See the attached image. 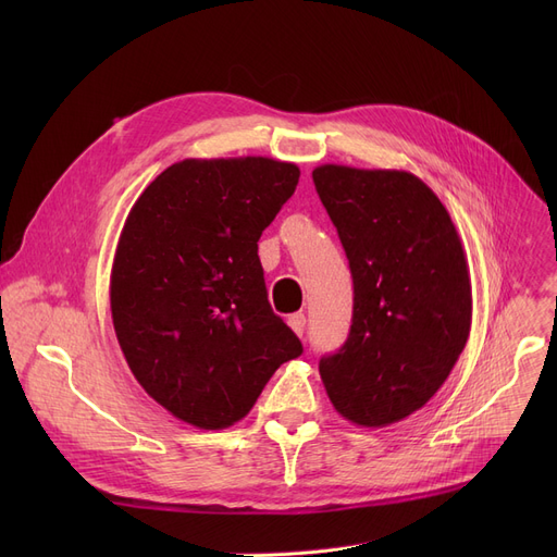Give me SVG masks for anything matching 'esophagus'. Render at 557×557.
<instances>
[{"mask_svg":"<svg viewBox=\"0 0 557 557\" xmlns=\"http://www.w3.org/2000/svg\"><path fill=\"white\" fill-rule=\"evenodd\" d=\"M288 327L294 330L298 336H302V334H305V327H307V318H305V313H294V315H288Z\"/></svg>","mask_w":557,"mask_h":557,"instance_id":"34e87169","label":"esophagus"}]
</instances>
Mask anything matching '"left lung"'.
<instances>
[{
	"label": "left lung",
	"mask_w": 557,
	"mask_h": 557,
	"mask_svg": "<svg viewBox=\"0 0 557 557\" xmlns=\"http://www.w3.org/2000/svg\"><path fill=\"white\" fill-rule=\"evenodd\" d=\"M311 175L355 282L347 341L318 370L345 420L386 426L422 408L458 361L472 327L470 269L418 175L343 164Z\"/></svg>",
	"instance_id": "1"
}]
</instances>
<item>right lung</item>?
<instances>
[{
    "label": "right lung",
    "instance_id": "add662e5",
    "mask_svg": "<svg viewBox=\"0 0 557 557\" xmlns=\"http://www.w3.org/2000/svg\"><path fill=\"white\" fill-rule=\"evenodd\" d=\"M298 178L294 162L271 158H189L128 212L110 273L112 325L139 386L173 418L232 426L302 355L269 305L257 255Z\"/></svg>",
    "mask_w": 557,
    "mask_h": 557
}]
</instances>
